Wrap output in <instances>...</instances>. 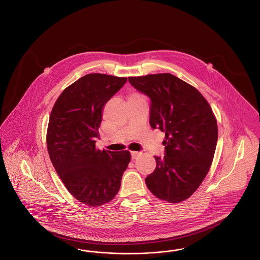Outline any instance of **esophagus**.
<instances>
[{
    "label": "esophagus",
    "instance_id": "1",
    "mask_svg": "<svg viewBox=\"0 0 260 260\" xmlns=\"http://www.w3.org/2000/svg\"><path fill=\"white\" fill-rule=\"evenodd\" d=\"M139 155H140V153H138V152H132V159L135 160V159L138 157Z\"/></svg>",
    "mask_w": 260,
    "mask_h": 260
}]
</instances>
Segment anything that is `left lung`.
<instances>
[{
	"mask_svg": "<svg viewBox=\"0 0 260 260\" xmlns=\"http://www.w3.org/2000/svg\"><path fill=\"white\" fill-rule=\"evenodd\" d=\"M128 81L150 98V125L166 134V154L155 156L156 169L146 185L161 200L184 201L201 185L214 158L218 125L212 108L194 87L170 73Z\"/></svg>",
	"mask_w": 260,
	"mask_h": 260,
	"instance_id": "1",
	"label": "left lung"
}]
</instances>
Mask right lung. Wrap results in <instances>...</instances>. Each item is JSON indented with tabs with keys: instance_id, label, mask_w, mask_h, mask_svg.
Returning a JSON list of instances; mask_svg holds the SVG:
<instances>
[{
	"instance_id": "right-lung-1",
	"label": "right lung",
	"mask_w": 260,
	"mask_h": 260,
	"mask_svg": "<svg viewBox=\"0 0 260 260\" xmlns=\"http://www.w3.org/2000/svg\"><path fill=\"white\" fill-rule=\"evenodd\" d=\"M125 77L90 73L66 88L53 106L46 143L53 167L74 198L90 207L111 201L121 187L128 151L95 149L105 104Z\"/></svg>"
}]
</instances>
